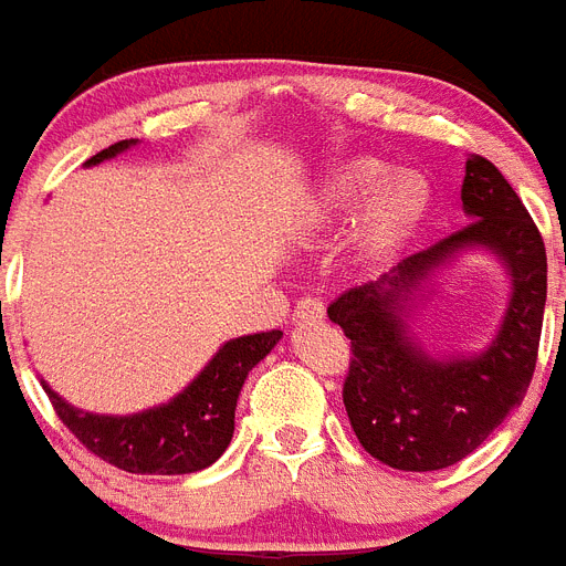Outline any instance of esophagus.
<instances>
[{
	"label": "esophagus",
	"mask_w": 566,
	"mask_h": 566,
	"mask_svg": "<svg viewBox=\"0 0 566 566\" xmlns=\"http://www.w3.org/2000/svg\"><path fill=\"white\" fill-rule=\"evenodd\" d=\"M324 318V304L318 297H301L295 306V321L297 324H310V321Z\"/></svg>",
	"instance_id": "esophagus-1"
}]
</instances>
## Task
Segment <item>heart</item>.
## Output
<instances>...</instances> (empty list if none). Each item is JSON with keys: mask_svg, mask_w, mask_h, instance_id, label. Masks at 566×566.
I'll return each mask as SVG.
<instances>
[{"mask_svg": "<svg viewBox=\"0 0 566 566\" xmlns=\"http://www.w3.org/2000/svg\"><path fill=\"white\" fill-rule=\"evenodd\" d=\"M386 178L388 169L374 157H350V160L338 163L324 178L318 198L312 201V224L321 230L338 228ZM427 205V187L415 175H397L387 180L377 190V196L370 198L359 224H356V256L365 262H382L395 256L420 224Z\"/></svg>", "mask_w": 566, "mask_h": 566, "instance_id": "b5f03b06", "label": "heart"}]
</instances>
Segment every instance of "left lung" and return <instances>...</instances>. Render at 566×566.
<instances>
[{
  "instance_id": "obj_1",
  "label": "left lung",
  "mask_w": 566,
  "mask_h": 566,
  "mask_svg": "<svg viewBox=\"0 0 566 566\" xmlns=\"http://www.w3.org/2000/svg\"><path fill=\"white\" fill-rule=\"evenodd\" d=\"M462 205L470 224L327 306L354 350L342 391L350 427L388 468L423 473L462 462L523 403L535 374L546 306L544 239L485 157L464 163ZM464 247H488L506 262L513 297L488 352L436 360L408 336L405 306L428 274Z\"/></svg>"
}]
</instances>
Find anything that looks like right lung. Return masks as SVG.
<instances>
[{
  "label": "right lung",
  "mask_w": 566,
  "mask_h": 566,
  "mask_svg": "<svg viewBox=\"0 0 566 566\" xmlns=\"http://www.w3.org/2000/svg\"><path fill=\"white\" fill-rule=\"evenodd\" d=\"M137 139H122L111 148L90 157L87 166L116 157ZM280 329L233 338L207 361V368L189 382L178 397L155 409L113 418L93 415L70 406L43 382L57 418L90 453L128 473H160L180 476L210 468L233 438L239 391L245 386L248 370L271 354L280 342Z\"/></svg>",
  "instance_id": "right-lung-1"
}]
</instances>
